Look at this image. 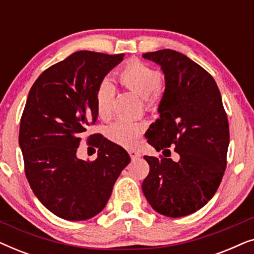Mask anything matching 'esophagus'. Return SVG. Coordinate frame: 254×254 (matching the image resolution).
Wrapping results in <instances>:
<instances>
[{
	"label": "esophagus",
	"mask_w": 254,
	"mask_h": 254,
	"mask_svg": "<svg viewBox=\"0 0 254 254\" xmlns=\"http://www.w3.org/2000/svg\"><path fill=\"white\" fill-rule=\"evenodd\" d=\"M128 154H129L130 158L133 159V161H134V159H137V158L141 157L140 152H138L137 150H135V149H130V150H128Z\"/></svg>",
	"instance_id": "esophagus-1"
}]
</instances>
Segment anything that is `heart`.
Masks as SVG:
<instances>
[{
  "instance_id": "b5f03b06",
  "label": "heart",
  "mask_w": 254,
  "mask_h": 254,
  "mask_svg": "<svg viewBox=\"0 0 254 254\" xmlns=\"http://www.w3.org/2000/svg\"><path fill=\"white\" fill-rule=\"evenodd\" d=\"M117 78L121 85L142 97L147 106L151 107L157 104L162 75L150 65L137 60L129 61L117 72ZM114 96L116 89L110 82L104 81L97 89L96 110L102 119H106L112 113ZM140 135V125L129 120H119L109 128L111 140L124 147L136 144Z\"/></svg>"
}]
</instances>
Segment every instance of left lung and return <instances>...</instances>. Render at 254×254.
Here are the masks:
<instances>
[{"instance_id": "1", "label": "left lung", "mask_w": 254, "mask_h": 254, "mask_svg": "<svg viewBox=\"0 0 254 254\" xmlns=\"http://www.w3.org/2000/svg\"><path fill=\"white\" fill-rule=\"evenodd\" d=\"M142 57L161 65L165 77L159 119L145 137L157 151L169 152L161 159L144 156L150 171L142 190L157 213L186 216L202 208L221 184L230 138L227 113L213 76L186 55L162 50ZM171 145L177 162L167 158Z\"/></svg>"}]
</instances>
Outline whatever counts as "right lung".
Here are the masks:
<instances>
[{
	"label": "right lung",
	"instance_id": "obj_1",
	"mask_svg": "<svg viewBox=\"0 0 254 254\" xmlns=\"http://www.w3.org/2000/svg\"><path fill=\"white\" fill-rule=\"evenodd\" d=\"M124 57L75 52L46 69L27 96L19 127L27 182L40 202L64 220L84 221L100 213L130 162L123 147L100 134L88 137L99 148L95 161L76 156L86 127L98 117L97 89Z\"/></svg>",
	"mask_w": 254,
	"mask_h": 254
}]
</instances>
